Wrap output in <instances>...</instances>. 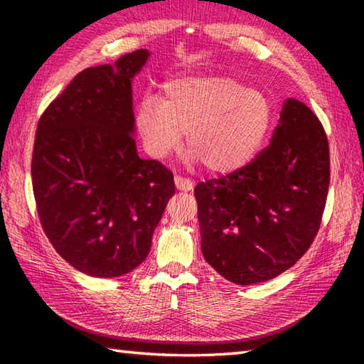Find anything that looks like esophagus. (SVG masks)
Listing matches in <instances>:
<instances>
[{"label": "esophagus", "instance_id": "obj_1", "mask_svg": "<svg viewBox=\"0 0 364 364\" xmlns=\"http://www.w3.org/2000/svg\"><path fill=\"white\" fill-rule=\"evenodd\" d=\"M175 184H176V188L180 189V191H191L194 188V183L189 180V178H184V176H181V175H176L175 176Z\"/></svg>", "mask_w": 364, "mask_h": 364}]
</instances>
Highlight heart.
Wrapping results in <instances>:
<instances>
[{
  "label": "heart",
  "mask_w": 364,
  "mask_h": 364,
  "mask_svg": "<svg viewBox=\"0 0 364 364\" xmlns=\"http://www.w3.org/2000/svg\"><path fill=\"white\" fill-rule=\"evenodd\" d=\"M273 119L268 97L236 80L188 77L165 85L164 100L146 95L134 123L152 157H168L186 133L191 160H202L215 173H230L257 156Z\"/></svg>",
  "instance_id": "heart-1"
}]
</instances>
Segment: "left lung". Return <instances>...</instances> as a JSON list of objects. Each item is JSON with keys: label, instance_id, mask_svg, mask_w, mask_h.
I'll use <instances>...</instances> for the list:
<instances>
[{"label": "left lung", "instance_id": "8db88e82", "mask_svg": "<svg viewBox=\"0 0 364 364\" xmlns=\"http://www.w3.org/2000/svg\"><path fill=\"white\" fill-rule=\"evenodd\" d=\"M329 178L321 122L304 102L286 100L268 147L194 189L207 263L241 286L294 267L319 231Z\"/></svg>", "mask_w": 364, "mask_h": 364}]
</instances>
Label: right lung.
Here are the masks:
<instances>
[{"instance_id": "obj_1", "label": "right lung", "mask_w": 364, "mask_h": 364, "mask_svg": "<svg viewBox=\"0 0 364 364\" xmlns=\"http://www.w3.org/2000/svg\"><path fill=\"white\" fill-rule=\"evenodd\" d=\"M149 51L88 67L46 107L36 127L32 184L43 231L73 268L117 278L149 255L175 194L173 173L141 159L132 80Z\"/></svg>"}]
</instances>
